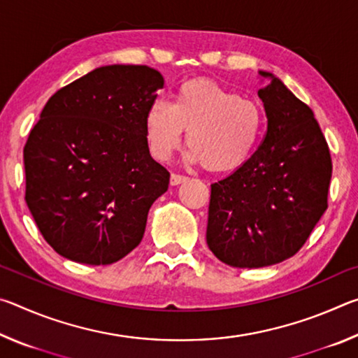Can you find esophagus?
Masks as SVG:
<instances>
[{
    "mask_svg": "<svg viewBox=\"0 0 358 358\" xmlns=\"http://www.w3.org/2000/svg\"><path fill=\"white\" fill-rule=\"evenodd\" d=\"M189 178L186 177V175H180V173H172L171 175V185L172 186H177V185H181L185 183V181H187Z\"/></svg>",
    "mask_w": 358,
    "mask_h": 358,
    "instance_id": "1",
    "label": "esophagus"
}]
</instances>
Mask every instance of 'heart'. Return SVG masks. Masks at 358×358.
I'll list each match as a JSON object with an SVG mask.
<instances>
[{
	"label": "heart",
	"instance_id": "heart-1",
	"mask_svg": "<svg viewBox=\"0 0 358 358\" xmlns=\"http://www.w3.org/2000/svg\"><path fill=\"white\" fill-rule=\"evenodd\" d=\"M265 115L256 101L208 78L181 83L172 104L155 101L145 113V136L156 159L178 148L186 131L187 157L210 172L237 171L256 151Z\"/></svg>",
	"mask_w": 358,
	"mask_h": 358
}]
</instances>
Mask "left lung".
I'll return each instance as SVG.
<instances>
[{
    "mask_svg": "<svg viewBox=\"0 0 358 358\" xmlns=\"http://www.w3.org/2000/svg\"><path fill=\"white\" fill-rule=\"evenodd\" d=\"M257 92L266 113L260 147L211 185L207 243L230 266L260 268L300 251L325 213L331 157L305 102L270 72Z\"/></svg>",
    "mask_w": 358,
    "mask_h": 358,
    "instance_id": "left-lung-1",
    "label": "left lung"
}]
</instances>
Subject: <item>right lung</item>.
Here are the masks:
<instances>
[{
  "instance_id": "right-lung-1",
  "label": "right lung",
  "mask_w": 358,
  "mask_h": 358,
  "mask_svg": "<svg viewBox=\"0 0 358 358\" xmlns=\"http://www.w3.org/2000/svg\"><path fill=\"white\" fill-rule=\"evenodd\" d=\"M162 87L148 66H102L42 108L23 148L25 201L59 256L108 265L142 241L171 178L145 136V113Z\"/></svg>"
}]
</instances>
